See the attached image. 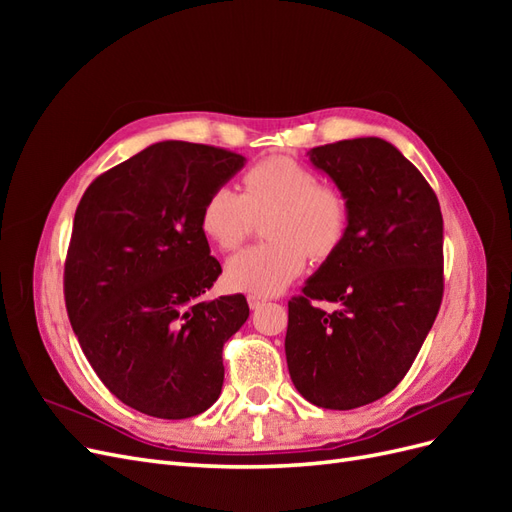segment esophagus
<instances>
[{"instance_id":"1","label":"esophagus","mask_w":512,"mask_h":512,"mask_svg":"<svg viewBox=\"0 0 512 512\" xmlns=\"http://www.w3.org/2000/svg\"><path fill=\"white\" fill-rule=\"evenodd\" d=\"M265 301L267 299L265 297H258V294H247V305H250V309H258Z\"/></svg>"}]
</instances>
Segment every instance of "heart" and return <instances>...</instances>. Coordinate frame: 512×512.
<instances>
[{"instance_id": "obj_1", "label": "heart", "mask_w": 512, "mask_h": 512, "mask_svg": "<svg viewBox=\"0 0 512 512\" xmlns=\"http://www.w3.org/2000/svg\"><path fill=\"white\" fill-rule=\"evenodd\" d=\"M243 194L218 185L200 209V228L224 252L250 237L256 215L265 222L267 243L232 256L226 284L232 290L269 297L303 273L307 258H333L348 237L350 203L337 185L320 183L316 170L288 156H271L245 170Z\"/></svg>"}]
</instances>
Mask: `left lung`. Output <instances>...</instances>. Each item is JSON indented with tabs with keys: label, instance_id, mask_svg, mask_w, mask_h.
Instances as JSON below:
<instances>
[{
	"label": "left lung",
	"instance_id": "left-lung-1",
	"mask_svg": "<svg viewBox=\"0 0 512 512\" xmlns=\"http://www.w3.org/2000/svg\"><path fill=\"white\" fill-rule=\"evenodd\" d=\"M309 160L350 203L348 237L288 301L286 361L314 406L352 410L404 380L444 294V228L436 192L382 138L314 147ZM316 300L339 302L324 313Z\"/></svg>",
	"mask_w": 512,
	"mask_h": 512
}]
</instances>
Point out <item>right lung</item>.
I'll use <instances>...</instances> for the list:
<instances>
[{
    "label": "right lung",
    "mask_w": 512,
    "mask_h": 512,
    "mask_svg": "<svg viewBox=\"0 0 512 512\" xmlns=\"http://www.w3.org/2000/svg\"><path fill=\"white\" fill-rule=\"evenodd\" d=\"M241 153L164 141L91 181L64 269L72 329L123 404L190 418L222 393V350L250 316L243 294L200 301L222 273L200 209L243 166Z\"/></svg>",
    "instance_id": "right-lung-1"
}]
</instances>
